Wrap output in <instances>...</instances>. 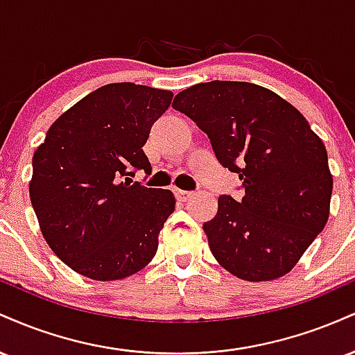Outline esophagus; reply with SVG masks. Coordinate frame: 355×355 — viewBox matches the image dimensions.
<instances>
[{
  "instance_id": "obj_1",
  "label": "esophagus",
  "mask_w": 355,
  "mask_h": 355,
  "mask_svg": "<svg viewBox=\"0 0 355 355\" xmlns=\"http://www.w3.org/2000/svg\"><path fill=\"white\" fill-rule=\"evenodd\" d=\"M191 191H187V190H175V197H177V200L180 202H187L189 198L191 197Z\"/></svg>"
}]
</instances>
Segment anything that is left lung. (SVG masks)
Here are the masks:
<instances>
[{
    "mask_svg": "<svg viewBox=\"0 0 355 355\" xmlns=\"http://www.w3.org/2000/svg\"><path fill=\"white\" fill-rule=\"evenodd\" d=\"M172 107L209 135L220 164L245 189L239 202L218 197L217 215L203 223L217 262L248 282L288 274L329 218L324 141L288 101L247 81L193 85Z\"/></svg>",
    "mask_w": 355,
    "mask_h": 355,
    "instance_id": "1",
    "label": "left lung"
}]
</instances>
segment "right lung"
I'll use <instances>...</instances> for the list:
<instances>
[{"instance_id": "add662e5", "label": "right lung", "mask_w": 355, "mask_h": 355, "mask_svg": "<svg viewBox=\"0 0 355 355\" xmlns=\"http://www.w3.org/2000/svg\"><path fill=\"white\" fill-rule=\"evenodd\" d=\"M172 98L168 89L105 85L67 110L36 148L30 198L40 229L88 279H125L157 254L175 197L132 177L152 173L144 145Z\"/></svg>"}]
</instances>
